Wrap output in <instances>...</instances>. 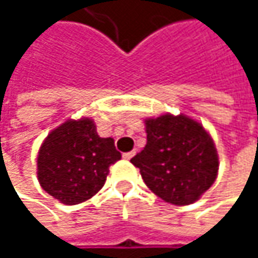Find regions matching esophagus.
Masks as SVG:
<instances>
[{"label":"esophagus","mask_w":258,"mask_h":258,"mask_svg":"<svg viewBox=\"0 0 258 258\" xmlns=\"http://www.w3.org/2000/svg\"><path fill=\"white\" fill-rule=\"evenodd\" d=\"M134 155H136V151H130V152H124V154H122L124 160H131Z\"/></svg>","instance_id":"esophagus-1"}]
</instances>
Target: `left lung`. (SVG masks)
Listing matches in <instances>:
<instances>
[{"label": "left lung", "instance_id": "8db88e82", "mask_svg": "<svg viewBox=\"0 0 258 258\" xmlns=\"http://www.w3.org/2000/svg\"><path fill=\"white\" fill-rule=\"evenodd\" d=\"M146 145L131 158L148 188L172 205H189L218 175V154L203 125L170 113L145 119Z\"/></svg>", "mask_w": 258, "mask_h": 258}]
</instances>
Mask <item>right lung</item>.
Masks as SVG:
<instances>
[{
  "label": "right lung",
  "mask_w": 258,
  "mask_h": 258,
  "mask_svg": "<svg viewBox=\"0 0 258 258\" xmlns=\"http://www.w3.org/2000/svg\"><path fill=\"white\" fill-rule=\"evenodd\" d=\"M121 160L112 137H100L92 119H69L40 146L37 176L41 188L64 205H78L104 185L109 167Z\"/></svg>",
  "instance_id": "1"
}]
</instances>
